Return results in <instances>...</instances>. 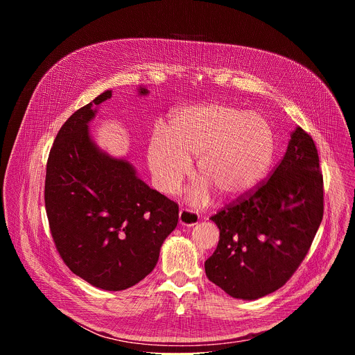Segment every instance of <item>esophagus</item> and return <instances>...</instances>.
Here are the masks:
<instances>
[{
    "mask_svg": "<svg viewBox=\"0 0 355 355\" xmlns=\"http://www.w3.org/2000/svg\"><path fill=\"white\" fill-rule=\"evenodd\" d=\"M178 219H180V225L185 226V227H192L199 222V216L193 211H189V209H181Z\"/></svg>",
    "mask_w": 355,
    "mask_h": 355,
    "instance_id": "esophagus-1",
    "label": "esophagus"
}]
</instances>
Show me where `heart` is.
Wrapping results in <instances>:
<instances>
[{"label": "heart", "mask_w": 355, "mask_h": 355, "mask_svg": "<svg viewBox=\"0 0 355 355\" xmlns=\"http://www.w3.org/2000/svg\"><path fill=\"white\" fill-rule=\"evenodd\" d=\"M275 156V136L260 114L226 104H205L178 111L167 136L153 132L147 163L157 188L174 193L196 157L199 184L191 192L195 205H204L211 189L222 198H239L257 188L268 175Z\"/></svg>", "instance_id": "heart-1"}]
</instances>
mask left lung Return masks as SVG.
I'll use <instances>...</instances> for the list:
<instances>
[{"label":"left lung","mask_w":355,"mask_h":355,"mask_svg":"<svg viewBox=\"0 0 355 355\" xmlns=\"http://www.w3.org/2000/svg\"><path fill=\"white\" fill-rule=\"evenodd\" d=\"M323 219V175L313 139L296 128L271 177L211 218L219 243L209 281L237 299L279 289L308 254Z\"/></svg>","instance_id":"8db88e82"}]
</instances>
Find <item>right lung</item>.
<instances>
[{"label": "right lung", "instance_id": "obj_1", "mask_svg": "<svg viewBox=\"0 0 355 355\" xmlns=\"http://www.w3.org/2000/svg\"><path fill=\"white\" fill-rule=\"evenodd\" d=\"M147 94L139 87V95ZM111 96L104 91L59 130L46 166L44 207L64 264L92 286L123 291L155 270L178 205L91 139L88 123Z\"/></svg>", "mask_w": 355, "mask_h": 355}]
</instances>
